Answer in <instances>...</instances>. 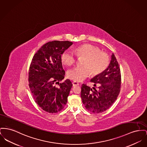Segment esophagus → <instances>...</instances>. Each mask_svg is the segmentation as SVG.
<instances>
[{
    "label": "esophagus",
    "mask_w": 147,
    "mask_h": 147,
    "mask_svg": "<svg viewBox=\"0 0 147 147\" xmlns=\"http://www.w3.org/2000/svg\"><path fill=\"white\" fill-rule=\"evenodd\" d=\"M72 84H73V86H77L79 85V83H78V82H73L72 83Z\"/></svg>",
    "instance_id": "34e87169"
}]
</instances>
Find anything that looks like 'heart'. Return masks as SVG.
Returning <instances> with one entry per match:
<instances>
[{
	"label": "heart",
	"mask_w": 147,
	"mask_h": 147,
	"mask_svg": "<svg viewBox=\"0 0 147 147\" xmlns=\"http://www.w3.org/2000/svg\"><path fill=\"white\" fill-rule=\"evenodd\" d=\"M78 58H84L81 61L82 66H78L68 71V77L76 82H81L88 78L90 74L92 76H96L102 73L107 68L109 57L108 55L101 52L98 47L90 44L82 45L76 50ZM76 55L71 51H67L61 55L63 63L71 66L77 61Z\"/></svg>",
	"instance_id": "b5f03b06"
}]
</instances>
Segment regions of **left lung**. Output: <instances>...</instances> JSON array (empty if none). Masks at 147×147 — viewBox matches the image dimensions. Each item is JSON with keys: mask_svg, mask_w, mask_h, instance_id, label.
I'll return each instance as SVG.
<instances>
[{"mask_svg": "<svg viewBox=\"0 0 147 147\" xmlns=\"http://www.w3.org/2000/svg\"><path fill=\"white\" fill-rule=\"evenodd\" d=\"M90 82L94 83L93 89L86 84H83L81 87L83 103L91 112H103L112 105L121 91V70L113 53L108 67ZM97 86L96 89L95 87Z\"/></svg>", "mask_w": 147, "mask_h": 147, "instance_id": "8db88e82", "label": "left lung"}]
</instances>
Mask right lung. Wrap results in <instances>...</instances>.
I'll use <instances>...</instances> for the list:
<instances>
[{"mask_svg":"<svg viewBox=\"0 0 147 147\" xmlns=\"http://www.w3.org/2000/svg\"><path fill=\"white\" fill-rule=\"evenodd\" d=\"M73 43L54 40L48 42L36 52L28 74L29 86L33 98L43 110L49 113L64 109L73 84L64 78L61 54Z\"/></svg>","mask_w":147,"mask_h":147,"instance_id":"1","label":"right lung"}]
</instances>
